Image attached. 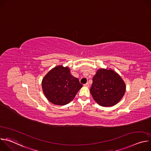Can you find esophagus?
I'll return each instance as SVG.
<instances>
[{"mask_svg": "<svg viewBox=\"0 0 151 151\" xmlns=\"http://www.w3.org/2000/svg\"><path fill=\"white\" fill-rule=\"evenodd\" d=\"M84 87H89V83H86L83 85Z\"/></svg>", "mask_w": 151, "mask_h": 151, "instance_id": "obj_1", "label": "esophagus"}]
</instances>
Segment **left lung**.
Wrapping results in <instances>:
<instances>
[{"label": "left lung", "mask_w": 151, "mask_h": 151, "mask_svg": "<svg viewBox=\"0 0 151 151\" xmlns=\"http://www.w3.org/2000/svg\"><path fill=\"white\" fill-rule=\"evenodd\" d=\"M90 92L99 105L112 106L122 98L125 92V85L120 76L112 70L101 69L93 78Z\"/></svg>", "instance_id": "left-lung-1"}]
</instances>
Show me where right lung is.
I'll list each match as a JSON object with an SVG mask.
<instances>
[{
  "label": "right lung",
  "instance_id": "add662e5",
  "mask_svg": "<svg viewBox=\"0 0 151 151\" xmlns=\"http://www.w3.org/2000/svg\"><path fill=\"white\" fill-rule=\"evenodd\" d=\"M43 91L47 99L57 105H65L72 100L82 87L79 79L73 77L68 68H54L42 82Z\"/></svg>",
  "mask_w": 151,
  "mask_h": 151
}]
</instances>
